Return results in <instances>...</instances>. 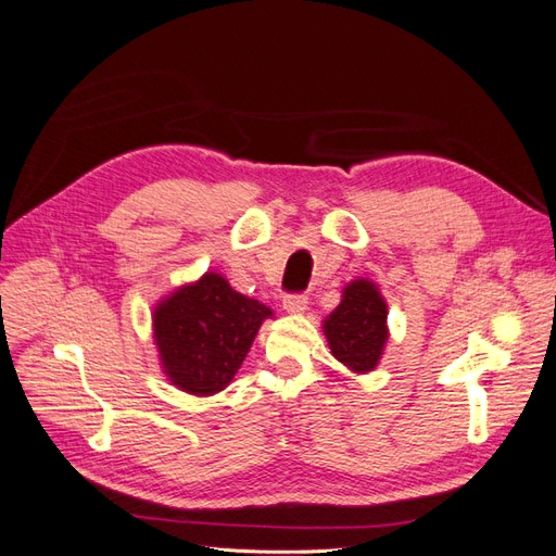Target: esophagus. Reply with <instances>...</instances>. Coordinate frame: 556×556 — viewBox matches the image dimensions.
I'll return each mask as SVG.
<instances>
[{
	"label": "esophagus",
	"instance_id": "1",
	"mask_svg": "<svg viewBox=\"0 0 556 556\" xmlns=\"http://www.w3.org/2000/svg\"><path fill=\"white\" fill-rule=\"evenodd\" d=\"M307 302H309L307 295L293 293V295H286V298H283L281 307H283L286 312H289V314H302L304 309H307Z\"/></svg>",
	"mask_w": 556,
	"mask_h": 556
}]
</instances>
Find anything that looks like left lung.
<instances>
[{"mask_svg":"<svg viewBox=\"0 0 556 556\" xmlns=\"http://www.w3.org/2000/svg\"><path fill=\"white\" fill-rule=\"evenodd\" d=\"M342 302L324 320L332 355L353 374H367L379 365L388 342V304L369 279H355L342 291Z\"/></svg>","mask_w":556,"mask_h":556,"instance_id":"obj_1","label":"left lung"}]
</instances>
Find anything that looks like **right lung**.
Returning <instances> with one entry per match:
<instances>
[{"instance_id": "obj_1", "label": "right lung", "mask_w": 556, "mask_h": 556, "mask_svg": "<svg viewBox=\"0 0 556 556\" xmlns=\"http://www.w3.org/2000/svg\"><path fill=\"white\" fill-rule=\"evenodd\" d=\"M273 309L205 273L161 300L152 314L161 369L168 381L195 397L224 390L238 374L254 337Z\"/></svg>"}]
</instances>
